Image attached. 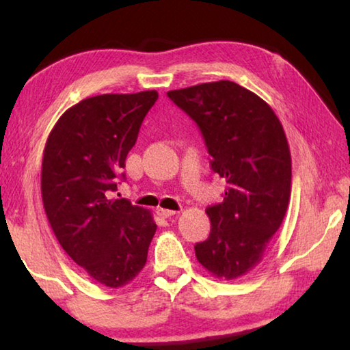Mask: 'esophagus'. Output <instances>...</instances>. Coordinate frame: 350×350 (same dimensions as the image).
I'll list each match as a JSON object with an SVG mask.
<instances>
[{"instance_id": "1", "label": "esophagus", "mask_w": 350, "mask_h": 350, "mask_svg": "<svg viewBox=\"0 0 350 350\" xmlns=\"http://www.w3.org/2000/svg\"><path fill=\"white\" fill-rule=\"evenodd\" d=\"M157 215L161 216V217H171V216L177 215V211L167 210V208H157Z\"/></svg>"}]
</instances>
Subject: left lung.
Segmentation results:
<instances>
[{
  "label": "left lung",
  "instance_id": "1",
  "mask_svg": "<svg viewBox=\"0 0 350 350\" xmlns=\"http://www.w3.org/2000/svg\"><path fill=\"white\" fill-rule=\"evenodd\" d=\"M198 123L211 170L228 183L206 208L208 239L194 245L205 270L236 280L260 262L281 227L292 188V157L273 109L238 83L221 80L167 92Z\"/></svg>",
  "mask_w": 350,
  "mask_h": 350
}]
</instances>
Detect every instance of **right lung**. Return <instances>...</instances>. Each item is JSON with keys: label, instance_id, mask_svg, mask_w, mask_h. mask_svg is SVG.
Wrapping results in <instances>:
<instances>
[{"label": "right lung", "instance_id": "1", "mask_svg": "<svg viewBox=\"0 0 350 350\" xmlns=\"http://www.w3.org/2000/svg\"><path fill=\"white\" fill-rule=\"evenodd\" d=\"M157 91L85 98L58 118L41 163L51 228L94 281L118 288L145 267L157 225L146 208L111 199Z\"/></svg>", "mask_w": 350, "mask_h": 350}]
</instances>
